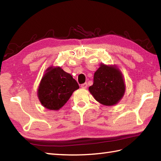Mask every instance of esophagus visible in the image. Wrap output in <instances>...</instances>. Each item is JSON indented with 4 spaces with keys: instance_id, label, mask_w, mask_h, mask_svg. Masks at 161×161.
I'll use <instances>...</instances> for the list:
<instances>
[{
    "instance_id": "34e87169",
    "label": "esophagus",
    "mask_w": 161,
    "mask_h": 161,
    "mask_svg": "<svg viewBox=\"0 0 161 161\" xmlns=\"http://www.w3.org/2000/svg\"><path fill=\"white\" fill-rule=\"evenodd\" d=\"M87 86H88L87 83H84V84H82L81 85V87L82 88H86Z\"/></svg>"
}]
</instances>
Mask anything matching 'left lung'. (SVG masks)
<instances>
[{
  "instance_id": "8db88e82",
  "label": "left lung",
  "mask_w": 161,
  "mask_h": 161,
  "mask_svg": "<svg viewBox=\"0 0 161 161\" xmlns=\"http://www.w3.org/2000/svg\"><path fill=\"white\" fill-rule=\"evenodd\" d=\"M88 89L100 104L115 105L122 98L125 92L123 75L115 66L101 64L94 74L93 84Z\"/></svg>"
}]
</instances>
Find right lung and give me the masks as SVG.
<instances>
[{
  "label": "right lung",
  "mask_w": 161,
  "mask_h": 161,
  "mask_svg": "<svg viewBox=\"0 0 161 161\" xmlns=\"http://www.w3.org/2000/svg\"><path fill=\"white\" fill-rule=\"evenodd\" d=\"M80 88L72 75L60 67H49L38 88V97L44 107L59 110L66 103L75 91Z\"/></svg>",
  "instance_id": "right-lung-1"
}]
</instances>
